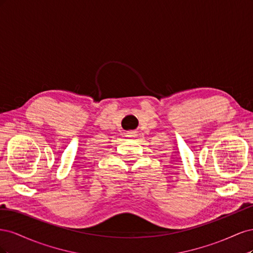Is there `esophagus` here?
<instances>
[{"label":"esophagus","instance_id":"esophagus-1","mask_svg":"<svg viewBox=\"0 0 253 253\" xmlns=\"http://www.w3.org/2000/svg\"><path fill=\"white\" fill-rule=\"evenodd\" d=\"M136 133H137L136 131H127L126 134L127 137H131V138H133V137H136V135H137Z\"/></svg>","mask_w":253,"mask_h":253}]
</instances>
